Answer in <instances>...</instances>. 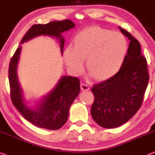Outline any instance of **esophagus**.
<instances>
[{"instance_id": "1", "label": "esophagus", "mask_w": 155, "mask_h": 155, "mask_svg": "<svg viewBox=\"0 0 155 155\" xmlns=\"http://www.w3.org/2000/svg\"><path fill=\"white\" fill-rule=\"evenodd\" d=\"M80 87H81V90L82 91H87L90 90V87H89L85 84L82 83L81 84H80Z\"/></svg>"}]
</instances>
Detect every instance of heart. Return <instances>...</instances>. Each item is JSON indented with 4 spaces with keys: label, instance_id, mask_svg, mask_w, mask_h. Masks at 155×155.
<instances>
[{
    "label": "heart",
    "instance_id": "b5f03b06",
    "mask_svg": "<svg viewBox=\"0 0 155 155\" xmlns=\"http://www.w3.org/2000/svg\"><path fill=\"white\" fill-rule=\"evenodd\" d=\"M127 41L122 34L94 26L78 32L73 46L63 52L65 62L75 75L84 70V60L90 76L99 81L107 80L120 71L127 52Z\"/></svg>",
    "mask_w": 155,
    "mask_h": 155
}]
</instances>
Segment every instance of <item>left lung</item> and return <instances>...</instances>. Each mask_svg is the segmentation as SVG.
<instances>
[{"label": "left lung", "instance_id": "obj_1", "mask_svg": "<svg viewBox=\"0 0 155 155\" xmlns=\"http://www.w3.org/2000/svg\"><path fill=\"white\" fill-rule=\"evenodd\" d=\"M118 28L130 41L124 63L115 75L92 88L94 101L91 114L94 121L105 128L121 126L136 114L149 80L140 44L128 31Z\"/></svg>", "mask_w": 155, "mask_h": 155}]
</instances>
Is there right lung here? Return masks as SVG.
Masks as SVG:
<instances>
[{
    "label": "right lung",
    "instance_id": "1",
    "mask_svg": "<svg viewBox=\"0 0 155 155\" xmlns=\"http://www.w3.org/2000/svg\"><path fill=\"white\" fill-rule=\"evenodd\" d=\"M75 27V24L70 20L53 21L45 25H34L23 37L20 44L40 35L50 36L60 42L61 54H63L65 39L62 33ZM21 49L22 46L15 52L8 71L12 104L25 119L36 126L48 130L61 128L66 123L70 107L80 92V80L72 76H62L50 92L42 97L35 107H29L24 97L18 76V64Z\"/></svg>",
    "mask_w": 155,
    "mask_h": 155
}]
</instances>
